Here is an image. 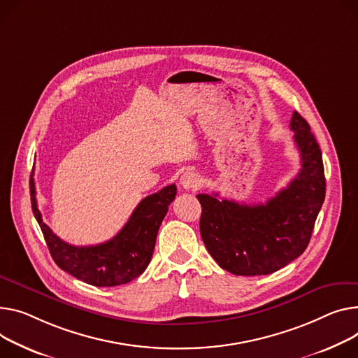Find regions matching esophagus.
I'll list each match as a JSON object with an SVG mask.
<instances>
[{"mask_svg": "<svg viewBox=\"0 0 358 358\" xmlns=\"http://www.w3.org/2000/svg\"><path fill=\"white\" fill-rule=\"evenodd\" d=\"M180 184L185 189H194L201 184V180H200L199 174H196L193 171H185L180 178Z\"/></svg>", "mask_w": 358, "mask_h": 358, "instance_id": "34e87169", "label": "esophagus"}]
</instances>
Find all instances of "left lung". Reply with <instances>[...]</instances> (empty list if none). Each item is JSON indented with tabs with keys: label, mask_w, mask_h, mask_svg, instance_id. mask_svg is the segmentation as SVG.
I'll list each match as a JSON object with an SVG mask.
<instances>
[{
	"label": "left lung",
	"mask_w": 358,
	"mask_h": 358,
	"mask_svg": "<svg viewBox=\"0 0 358 358\" xmlns=\"http://www.w3.org/2000/svg\"><path fill=\"white\" fill-rule=\"evenodd\" d=\"M294 142L301 154L298 176L265 204L199 194L200 234L217 265L239 276L269 275L303 253L325 199L322 152L305 119L294 112Z\"/></svg>",
	"instance_id": "left-lung-1"
}]
</instances>
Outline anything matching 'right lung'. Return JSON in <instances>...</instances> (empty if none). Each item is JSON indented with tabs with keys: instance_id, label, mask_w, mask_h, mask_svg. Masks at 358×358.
Masks as SVG:
<instances>
[{
	"instance_id": "right-lung-1",
	"label": "right lung",
	"mask_w": 358,
	"mask_h": 358,
	"mask_svg": "<svg viewBox=\"0 0 358 358\" xmlns=\"http://www.w3.org/2000/svg\"><path fill=\"white\" fill-rule=\"evenodd\" d=\"M177 194L176 184L166 185L136 206L132 216L115 237L96 246H73L63 242L47 226L37 207L36 185L30 177L34 217L56 265L93 287H116L138 278L150 265L158 229Z\"/></svg>"
}]
</instances>
